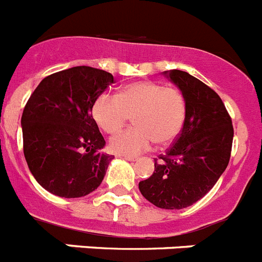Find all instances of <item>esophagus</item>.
<instances>
[{"mask_svg": "<svg viewBox=\"0 0 262 262\" xmlns=\"http://www.w3.org/2000/svg\"><path fill=\"white\" fill-rule=\"evenodd\" d=\"M119 158L124 159V160H128V162H135V160H136L135 156H122V155H120Z\"/></svg>", "mask_w": 262, "mask_h": 262, "instance_id": "obj_1", "label": "esophagus"}]
</instances>
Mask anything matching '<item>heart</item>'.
<instances>
[{"label":"heart","instance_id":"1","mask_svg":"<svg viewBox=\"0 0 262 262\" xmlns=\"http://www.w3.org/2000/svg\"><path fill=\"white\" fill-rule=\"evenodd\" d=\"M93 116L107 134L119 133L133 116L135 127L114 136L108 148L116 155L134 156L152 142L164 146L175 139L187 116V100L176 87L138 80L126 84L118 97L102 94L94 103Z\"/></svg>","mask_w":262,"mask_h":262}]
</instances>
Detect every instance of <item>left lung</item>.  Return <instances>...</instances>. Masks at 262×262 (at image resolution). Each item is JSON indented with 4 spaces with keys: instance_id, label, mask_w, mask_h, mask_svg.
<instances>
[{
    "instance_id": "obj_1",
    "label": "left lung",
    "mask_w": 262,
    "mask_h": 262,
    "mask_svg": "<svg viewBox=\"0 0 262 262\" xmlns=\"http://www.w3.org/2000/svg\"><path fill=\"white\" fill-rule=\"evenodd\" d=\"M164 75L184 94L187 116L175 143L155 159V171L139 183L142 195L164 209H183L204 198L227 168L232 119L216 91L182 70Z\"/></svg>"
}]
</instances>
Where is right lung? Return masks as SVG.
<instances>
[{"mask_svg":"<svg viewBox=\"0 0 262 262\" xmlns=\"http://www.w3.org/2000/svg\"><path fill=\"white\" fill-rule=\"evenodd\" d=\"M114 83L110 73L77 66L43 78L22 113L24 155L39 185L61 198L95 191L113 156L93 118V106Z\"/></svg>","mask_w":262,"mask_h":262,"instance_id":"obj_1","label":"right lung"}]
</instances>
